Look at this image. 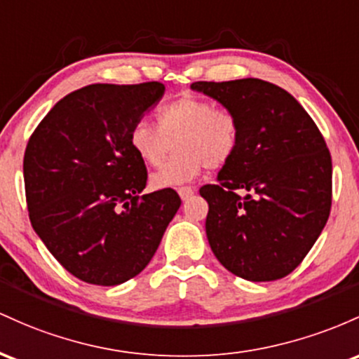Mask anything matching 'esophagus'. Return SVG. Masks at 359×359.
I'll list each match as a JSON object with an SVG mask.
<instances>
[{
  "mask_svg": "<svg viewBox=\"0 0 359 359\" xmlns=\"http://www.w3.org/2000/svg\"><path fill=\"white\" fill-rule=\"evenodd\" d=\"M178 193H180L181 200H188V198H190V196H193V193H195V190H193L191 187H181L180 190H178Z\"/></svg>",
  "mask_w": 359,
  "mask_h": 359,
  "instance_id": "1",
  "label": "esophagus"
}]
</instances>
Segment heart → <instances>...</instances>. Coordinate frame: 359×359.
I'll return each instance as SVG.
<instances>
[{
	"instance_id": "1",
	"label": "heart",
	"mask_w": 359,
	"mask_h": 359,
	"mask_svg": "<svg viewBox=\"0 0 359 359\" xmlns=\"http://www.w3.org/2000/svg\"><path fill=\"white\" fill-rule=\"evenodd\" d=\"M156 120L158 127L139 120L128 134L134 154L149 166L161 164L175 140V156L149 178L154 190L188 183L207 166L222 168L239 149L241 122L237 115L208 100L183 96L164 104Z\"/></svg>"
}]
</instances>
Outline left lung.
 I'll return each mask as SVG.
<instances>
[{
    "mask_svg": "<svg viewBox=\"0 0 359 359\" xmlns=\"http://www.w3.org/2000/svg\"><path fill=\"white\" fill-rule=\"evenodd\" d=\"M191 90L217 100L241 122L236 156L208 201V244L224 268L249 281L290 275L316 244L329 219L332 161L304 107L263 79L198 81Z\"/></svg>",
    "mask_w": 359,
    "mask_h": 359,
    "instance_id": "8db88e82",
    "label": "left lung"
}]
</instances>
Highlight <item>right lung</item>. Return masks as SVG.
<instances>
[{"mask_svg":"<svg viewBox=\"0 0 359 359\" xmlns=\"http://www.w3.org/2000/svg\"><path fill=\"white\" fill-rule=\"evenodd\" d=\"M164 84H90L64 96L27 144L23 178L34 231L71 275L114 287L158 251L181 200L142 195L147 169L128 134Z\"/></svg>","mask_w":359,"mask_h":359,"instance_id":"add662e5","label":"right lung"}]
</instances>
